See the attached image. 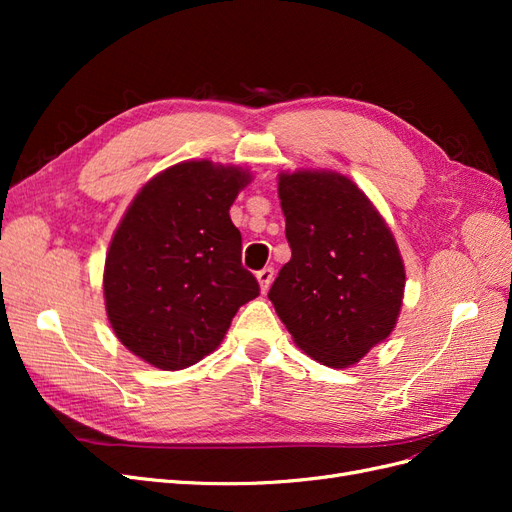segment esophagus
I'll return each instance as SVG.
<instances>
[{"label":"esophagus","instance_id":"obj_1","mask_svg":"<svg viewBox=\"0 0 512 512\" xmlns=\"http://www.w3.org/2000/svg\"><path fill=\"white\" fill-rule=\"evenodd\" d=\"M256 277H258L260 290H262V292H267V290H269V286H271V282H273V277H275V271H273L271 267H265V269L256 273Z\"/></svg>","mask_w":512,"mask_h":512}]
</instances>
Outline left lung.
Instances as JSON below:
<instances>
[{"mask_svg":"<svg viewBox=\"0 0 512 512\" xmlns=\"http://www.w3.org/2000/svg\"><path fill=\"white\" fill-rule=\"evenodd\" d=\"M292 258L269 299L294 344L329 367H350L391 335L406 271L380 213L339 173L280 175Z\"/></svg>","mask_w":512,"mask_h":512,"instance_id":"left-lung-1","label":"left lung"}]
</instances>
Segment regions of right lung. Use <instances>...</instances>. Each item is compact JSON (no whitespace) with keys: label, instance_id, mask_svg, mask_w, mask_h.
<instances>
[{"label":"right lung","instance_id":"right-lung-1","mask_svg":"<svg viewBox=\"0 0 512 512\" xmlns=\"http://www.w3.org/2000/svg\"><path fill=\"white\" fill-rule=\"evenodd\" d=\"M250 173L181 162L136 194L106 254V314L119 342L160 369L198 363L258 297L228 209Z\"/></svg>","mask_w":512,"mask_h":512}]
</instances>
